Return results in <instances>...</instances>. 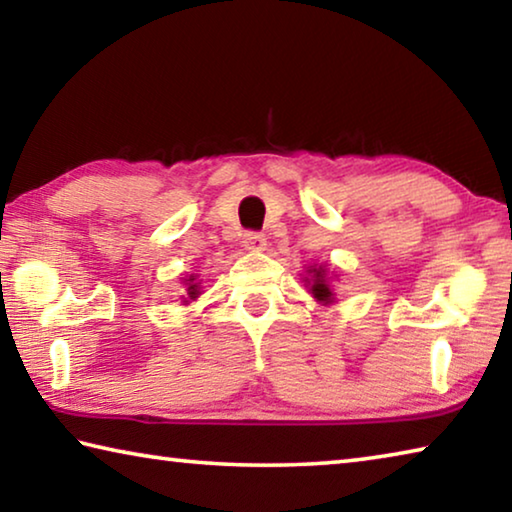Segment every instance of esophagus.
Returning <instances> with one entry per match:
<instances>
[{
    "label": "esophagus",
    "mask_w": 512,
    "mask_h": 512,
    "mask_svg": "<svg viewBox=\"0 0 512 512\" xmlns=\"http://www.w3.org/2000/svg\"><path fill=\"white\" fill-rule=\"evenodd\" d=\"M241 244H244L246 250H264L266 248V237L259 235V232H244V237H241Z\"/></svg>",
    "instance_id": "obj_1"
}]
</instances>
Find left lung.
Returning <instances> with one entry per match:
<instances>
[{
    "instance_id": "left-lung-1",
    "label": "left lung",
    "mask_w": 512,
    "mask_h": 512,
    "mask_svg": "<svg viewBox=\"0 0 512 512\" xmlns=\"http://www.w3.org/2000/svg\"><path fill=\"white\" fill-rule=\"evenodd\" d=\"M334 280H336V273L329 271L327 264H311L307 266L305 277H302V282H305V289L314 296V300L318 305H334L336 302V293H334Z\"/></svg>"
}]
</instances>
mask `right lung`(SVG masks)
<instances>
[{"label":"right lung","mask_w":512,"mask_h":512,"mask_svg":"<svg viewBox=\"0 0 512 512\" xmlns=\"http://www.w3.org/2000/svg\"><path fill=\"white\" fill-rule=\"evenodd\" d=\"M201 282L203 280H198V275H187V277H183V287H185V296H180V298H183V305H189V302H192V300H196L198 296H201Z\"/></svg>","instance_id":"1"}]
</instances>
